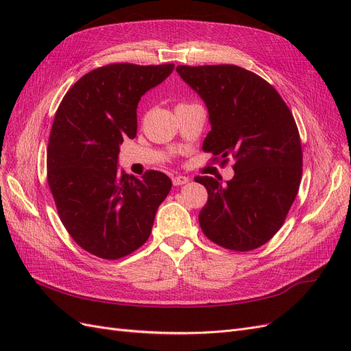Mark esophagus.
I'll return each mask as SVG.
<instances>
[{
	"mask_svg": "<svg viewBox=\"0 0 351 351\" xmlns=\"http://www.w3.org/2000/svg\"><path fill=\"white\" fill-rule=\"evenodd\" d=\"M187 182H189V177H186V176H176V177H173V184L174 186H183Z\"/></svg>",
	"mask_w": 351,
	"mask_h": 351,
	"instance_id": "34e87169",
	"label": "esophagus"
}]
</instances>
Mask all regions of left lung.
Returning a JSON list of instances; mask_svg holds the SVG:
<instances>
[{"label": "left lung", "mask_w": 351, "mask_h": 351, "mask_svg": "<svg viewBox=\"0 0 351 351\" xmlns=\"http://www.w3.org/2000/svg\"><path fill=\"white\" fill-rule=\"evenodd\" d=\"M176 70L208 107L210 132L202 149L218 156L221 165L234 159V177L227 184L195 177L208 190L200 228L224 249H258L282 227L299 192L303 154L294 117L272 84L246 69Z\"/></svg>", "instance_id": "8db88e82"}]
</instances>
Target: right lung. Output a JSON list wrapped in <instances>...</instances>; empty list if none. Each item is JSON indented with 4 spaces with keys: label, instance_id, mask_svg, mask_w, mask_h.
I'll use <instances>...</instances> for the list:
<instances>
[{
    "label": "right lung",
    "instance_id": "obj_1",
    "mask_svg": "<svg viewBox=\"0 0 351 351\" xmlns=\"http://www.w3.org/2000/svg\"><path fill=\"white\" fill-rule=\"evenodd\" d=\"M174 64L115 62L82 76L56 112L47 151V178L62 226L82 249L115 261L151 236L171 180L149 169L142 178L119 173L120 145L134 139L137 104Z\"/></svg>",
    "mask_w": 351,
    "mask_h": 351
}]
</instances>
